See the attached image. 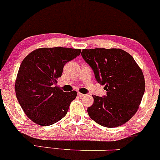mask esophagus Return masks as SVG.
<instances>
[{"label": "esophagus", "instance_id": "obj_1", "mask_svg": "<svg viewBox=\"0 0 160 160\" xmlns=\"http://www.w3.org/2000/svg\"><path fill=\"white\" fill-rule=\"evenodd\" d=\"M78 96H80V97H83V96H86V94H83V93H81V92H78Z\"/></svg>", "mask_w": 160, "mask_h": 160}]
</instances>
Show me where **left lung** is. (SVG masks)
I'll use <instances>...</instances> for the list:
<instances>
[{"label": "left lung", "mask_w": 160, "mask_h": 160, "mask_svg": "<svg viewBox=\"0 0 160 160\" xmlns=\"http://www.w3.org/2000/svg\"><path fill=\"white\" fill-rule=\"evenodd\" d=\"M81 55L106 90L104 97L92 96L93 104L87 108L89 117L106 128L128 122L139 108L145 91L144 77L139 65L120 48L83 49Z\"/></svg>", "instance_id": "8db88e82"}]
</instances>
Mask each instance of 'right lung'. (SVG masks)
<instances>
[{"label": "right lung", "instance_id": "right-lung-1", "mask_svg": "<svg viewBox=\"0 0 160 160\" xmlns=\"http://www.w3.org/2000/svg\"><path fill=\"white\" fill-rule=\"evenodd\" d=\"M81 52L80 49L40 48L21 63L15 81L17 100L26 116L38 125L48 126L67 115L77 92H64L57 85L64 64Z\"/></svg>", "mask_w": 160, "mask_h": 160}]
</instances>
